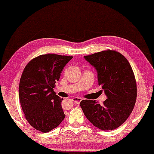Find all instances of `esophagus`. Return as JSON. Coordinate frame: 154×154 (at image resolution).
I'll return each mask as SVG.
<instances>
[{
	"instance_id": "esophagus-1",
	"label": "esophagus",
	"mask_w": 154,
	"mask_h": 154,
	"mask_svg": "<svg viewBox=\"0 0 154 154\" xmlns=\"http://www.w3.org/2000/svg\"><path fill=\"white\" fill-rule=\"evenodd\" d=\"M73 102H74L75 104H79L80 102L82 101V98L81 97H75L72 98Z\"/></svg>"
}]
</instances>
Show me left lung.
<instances>
[{
	"mask_svg": "<svg viewBox=\"0 0 154 154\" xmlns=\"http://www.w3.org/2000/svg\"><path fill=\"white\" fill-rule=\"evenodd\" d=\"M97 71L98 85L107 99L102 105L95 100L80 103L86 118L102 130L121 125L131 114L137 98L135 78L127 59L120 52L107 50L84 56Z\"/></svg>",
	"mask_w": 154,
	"mask_h": 154,
	"instance_id": "obj_1",
	"label": "left lung"
}]
</instances>
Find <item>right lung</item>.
<instances>
[{"label": "right lung", "instance_id": "right-lung-1", "mask_svg": "<svg viewBox=\"0 0 154 154\" xmlns=\"http://www.w3.org/2000/svg\"><path fill=\"white\" fill-rule=\"evenodd\" d=\"M72 56L42 54L29 62L23 71L19 97L24 116L35 129L50 132L64 119L63 98L54 92L56 82Z\"/></svg>", "mask_w": 154, "mask_h": 154}]
</instances>
